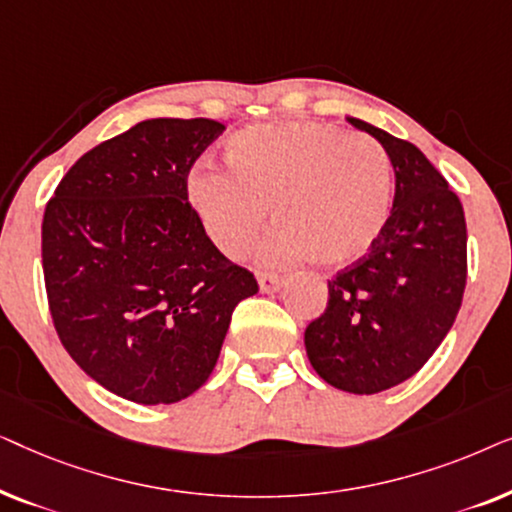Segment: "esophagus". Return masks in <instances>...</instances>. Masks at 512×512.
<instances>
[{"label":"esophagus","instance_id":"34e87169","mask_svg":"<svg viewBox=\"0 0 512 512\" xmlns=\"http://www.w3.org/2000/svg\"><path fill=\"white\" fill-rule=\"evenodd\" d=\"M258 286H261L263 293H277L284 286V277L265 275V272H261V275H258Z\"/></svg>","mask_w":512,"mask_h":512}]
</instances>
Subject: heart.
I'll list each match as a JSON object with an SVG mask.
<instances>
[{
  "label": "heart",
  "mask_w": 512,
  "mask_h": 512,
  "mask_svg": "<svg viewBox=\"0 0 512 512\" xmlns=\"http://www.w3.org/2000/svg\"><path fill=\"white\" fill-rule=\"evenodd\" d=\"M228 174L202 167L188 202L221 254L240 258L272 219L282 226L263 261L312 258L342 268L380 240L391 209L387 158L352 132L310 121L247 128L226 146Z\"/></svg>",
  "instance_id": "1"
}]
</instances>
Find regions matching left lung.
<instances>
[{"label": "left lung", "instance_id": "8db88e82", "mask_svg": "<svg viewBox=\"0 0 512 512\" xmlns=\"http://www.w3.org/2000/svg\"><path fill=\"white\" fill-rule=\"evenodd\" d=\"M347 123L389 156L394 207L375 247L328 282V305L305 328V349L321 380L370 396L415 375L450 333L466 286V219L415 144L361 118Z\"/></svg>", "mask_w": 512, "mask_h": 512}]
</instances>
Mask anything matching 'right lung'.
<instances>
[{"instance_id":"1","label":"right lung","mask_w":512,"mask_h":512,"mask_svg":"<svg viewBox=\"0 0 512 512\" xmlns=\"http://www.w3.org/2000/svg\"><path fill=\"white\" fill-rule=\"evenodd\" d=\"M226 125L146 118L76 160L41 223L55 331L111 394L184 401L209 380L230 317L258 284L188 205L186 179Z\"/></svg>"}]
</instances>
